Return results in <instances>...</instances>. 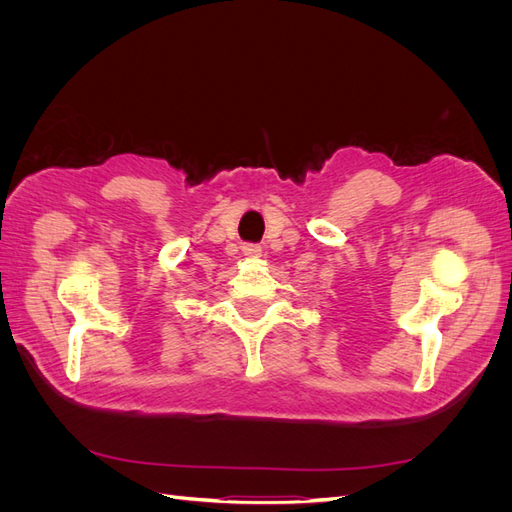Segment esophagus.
<instances>
[{"instance_id": "obj_1", "label": "esophagus", "mask_w": 512, "mask_h": 512, "mask_svg": "<svg viewBox=\"0 0 512 512\" xmlns=\"http://www.w3.org/2000/svg\"><path fill=\"white\" fill-rule=\"evenodd\" d=\"M243 254H247V256H260L262 250H260L258 245H250V243H247V245H243Z\"/></svg>"}]
</instances>
